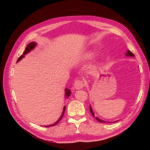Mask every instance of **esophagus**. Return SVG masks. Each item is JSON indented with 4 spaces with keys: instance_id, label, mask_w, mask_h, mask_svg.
Returning a JSON list of instances; mask_svg holds the SVG:
<instances>
[{
    "instance_id": "obj_1",
    "label": "esophagus",
    "mask_w": 150,
    "mask_h": 150,
    "mask_svg": "<svg viewBox=\"0 0 150 150\" xmlns=\"http://www.w3.org/2000/svg\"><path fill=\"white\" fill-rule=\"evenodd\" d=\"M74 87L77 90L82 89L84 87V83L83 82V81L80 79L76 80L74 84Z\"/></svg>"
}]
</instances>
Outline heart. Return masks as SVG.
I'll use <instances>...</instances> for the list:
<instances>
[{
    "mask_svg": "<svg viewBox=\"0 0 150 150\" xmlns=\"http://www.w3.org/2000/svg\"><path fill=\"white\" fill-rule=\"evenodd\" d=\"M96 54H97L96 51H95V50H91V51H87L84 54H83L82 57L84 59L89 60V59H93V57L96 56Z\"/></svg>",
    "mask_w": 150,
    "mask_h": 150,
    "instance_id": "heart-1",
    "label": "heart"
}]
</instances>
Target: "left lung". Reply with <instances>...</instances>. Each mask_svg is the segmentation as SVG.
<instances>
[{
    "label": "left lung",
    "instance_id": "1",
    "mask_svg": "<svg viewBox=\"0 0 150 150\" xmlns=\"http://www.w3.org/2000/svg\"><path fill=\"white\" fill-rule=\"evenodd\" d=\"M126 56H128V57H134V54H133L132 52H131L129 51V50H128V51L126 52ZM90 111H91V114H92V115L95 117V118H96V120L97 121H98L99 122H106V121H104V120H101V119H99L98 117H95L94 111H93L92 107H91V105H90ZM116 121H115V122H116Z\"/></svg>",
    "mask_w": 150,
    "mask_h": 150
}]
</instances>
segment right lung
Listing matches in <instances>:
<instances>
[{"mask_svg": "<svg viewBox=\"0 0 150 150\" xmlns=\"http://www.w3.org/2000/svg\"><path fill=\"white\" fill-rule=\"evenodd\" d=\"M36 46H37V43H36L35 42H30V43L28 45V46H27V47H26V48H25V49L24 52H23V54H22V55H21L19 58H18V59H17V62L20 61L22 58H24V57H25V54H28L29 52H30V51H32V50H33V49L35 48V47ZM71 89L66 88V89H65V98H69V96L71 95ZM65 110H66V106H64V108H63V111H62V113L61 116H60L59 118V120H58L57 121H56L55 122H54V124H52V125H48V126H46V127H50V126H54V125H56L58 123V122L60 121V120L62 118L63 115H64V114Z\"/></svg>", "mask_w": 150, "mask_h": 150, "instance_id": "add662e5", "label": "right lung"}]
</instances>
